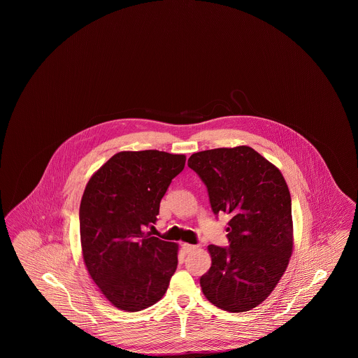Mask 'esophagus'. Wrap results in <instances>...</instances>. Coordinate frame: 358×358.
<instances>
[{"instance_id":"obj_1","label":"esophagus","mask_w":358,"mask_h":358,"mask_svg":"<svg viewBox=\"0 0 358 358\" xmlns=\"http://www.w3.org/2000/svg\"><path fill=\"white\" fill-rule=\"evenodd\" d=\"M181 247H182V250H184V252H185V254L193 252V251H196V250L199 248V245H194V244H189V243H182V244H181Z\"/></svg>"}]
</instances>
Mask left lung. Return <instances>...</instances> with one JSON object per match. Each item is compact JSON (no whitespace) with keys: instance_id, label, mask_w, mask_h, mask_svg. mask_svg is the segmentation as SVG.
Wrapping results in <instances>:
<instances>
[{"instance_id":"obj_1","label":"left lung","mask_w":358,"mask_h":358,"mask_svg":"<svg viewBox=\"0 0 358 358\" xmlns=\"http://www.w3.org/2000/svg\"><path fill=\"white\" fill-rule=\"evenodd\" d=\"M208 187L212 210L229 215V248L208 245L200 278L215 306L243 313L260 305L289 266L294 247L291 197L280 171L250 146L220 148L187 159Z\"/></svg>"}]
</instances>
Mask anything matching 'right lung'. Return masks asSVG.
I'll return each instance as SVG.
<instances>
[{
	"mask_svg": "<svg viewBox=\"0 0 358 358\" xmlns=\"http://www.w3.org/2000/svg\"><path fill=\"white\" fill-rule=\"evenodd\" d=\"M184 154L120 152L95 171L80 201V244L85 268L106 299L120 310L157 303L178 263V244L145 232L155 224Z\"/></svg>",
	"mask_w": 358,
	"mask_h": 358,
	"instance_id": "1",
	"label": "right lung"
}]
</instances>
